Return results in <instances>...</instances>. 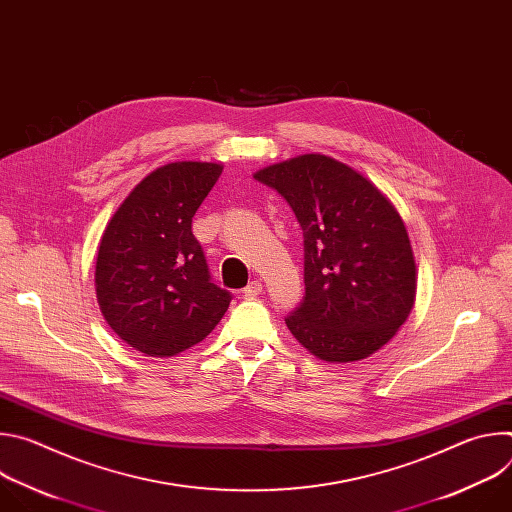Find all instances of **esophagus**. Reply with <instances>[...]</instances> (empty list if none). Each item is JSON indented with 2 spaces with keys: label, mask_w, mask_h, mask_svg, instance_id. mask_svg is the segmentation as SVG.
<instances>
[{
  "label": "esophagus",
  "mask_w": 512,
  "mask_h": 512,
  "mask_svg": "<svg viewBox=\"0 0 512 512\" xmlns=\"http://www.w3.org/2000/svg\"><path fill=\"white\" fill-rule=\"evenodd\" d=\"M263 291V285H261V281H251L245 289H243V294H245V298H249V300H253V298H257L259 294Z\"/></svg>",
  "instance_id": "obj_1"
}]
</instances>
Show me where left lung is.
Wrapping results in <instances>:
<instances>
[{
	"label": "left lung",
	"mask_w": 512,
	"mask_h": 512,
	"mask_svg": "<svg viewBox=\"0 0 512 512\" xmlns=\"http://www.w3.org/2000/svg\"><path fill=\"white\" fill-rule=\"evenodd\" d=\"M294 210L304 231L302 304L289 332L326 362H354L383 348L411 314L415 259L391 200L350 166L304 154L255 174Z\"/></svg>",
	"instance_id": "left-lung-1"
}]
</instances>
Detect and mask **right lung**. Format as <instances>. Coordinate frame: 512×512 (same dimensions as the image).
Here are the masks:
<instances>
[{
  "label": "right lung",
  "mask_w": 512,
  "mask_h": 512,
  "mask_svg": "<svg viewBox=\"0 0 512 512\" xmlns=\"http://www.w3.org/2000/svg\"><path fill=\"white\" fill-rule=\"evenodd\" d=\"M221 164L174 162L145 176L101 237L95 287L111 330L145 356H174L204 340L231 294L210 281L192 216Z\"/></svg>",
  "instance_id": "right-lung-1"
}]
</instances>
